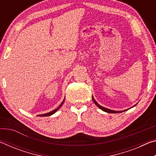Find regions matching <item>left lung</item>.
Returning a JSON list of instances; mask_svg holds the SVG:
<instances>
[{
	"label": "left lung",
	"mask_w": 156,
	"mask_h": 156,
	"mask_svg": "<svg viewBox=\"0 0 156 156\" xmlns=\"http://www.w3.org/2000/svg\"><path fill=\"white\" fill-rule=\"evenodd\" d=\"M92 100H93V101L95 104H96L98 107L100 109H102V111H104V112H107V113H122L123 112H125L126 110H124V111H120V112H116V111H113V110H111V109H107V108L105 107H102L101 105H100L98 102L95 100V99L94 98V97L92 96Z\"/></svg>",
	"instance_id": "8db88e82"
}]
</instances>
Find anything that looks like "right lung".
Instances as JSON below:
<instances>
[{"label": "right lung", "mask_w": 156, "mask_h": 156, "mask_svg": "<svg viewBox=\"0 0 156 156\" xmlns=\"http://www.w3.org/2000/svg\"><path fill=\"white\" fill-rule=\"evenodd\" d=\"M63 102H64V100H63V101L62 102V103L60 104V106L57 108V109H54V110H53V111H51V112H49V113H44V114H41V115H38V116H49V115H52V114H54V113H56V112H57V110L59 109V108L62 106V105L63 104Z\"/></svg>", "instance_id": "1"}]
</instances>
